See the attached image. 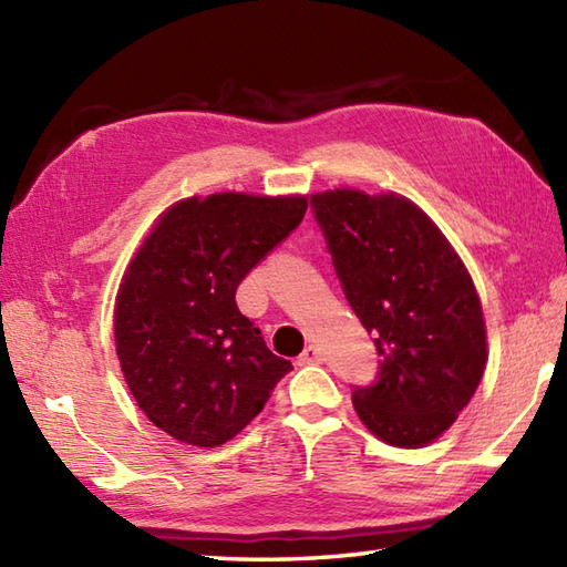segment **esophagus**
Here are the masks:
<instances>
[{
  "mask_svg": "<svg viewBox=\"0 0 567 567\" xmlns=\"http://www.w3.org/2000/svg\"><path fill=\"white\" fill-rule=\"evenodd\" d=\"M323 355L317 346H307L305 353L299 355V365H315V363H321Z\"/></svg>",
  "mask_w": 567,
  "mask_h": 567,
  "instance_id": "34e87169",
  "label": "esophagus"
}]
</instances>
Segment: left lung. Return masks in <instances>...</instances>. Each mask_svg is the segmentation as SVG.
<instances>
[{"mask_svg": "<svg viewBox=\"0 0 567 567\" xmlns=\"http://www.w3.org/2000/svg\"><path fill=\"white\" fill-rule=\"evenodd\" d=\"M355 317L375 336L380 378L353 392L363 426L424 449L473 400L487 365L483 305L465 262L431 216L396 192L311 195Z\"/></svg>", "mask_w": 567, "mask_h": 567, "instance_id": "left-lung-1", "label": "left lung"}]
</instances>
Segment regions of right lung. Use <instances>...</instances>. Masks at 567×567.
Here are the masks:
<instances>
[{
	"label": "right lung",
	"instance_id": "add662e5",
	"mask_svg": "<svg viewBox=\"0 0 567 567\" xmlns=\"http://www.w3.org/2000/svg\"><path fill=\"white\" fill-rule=\"evenodd\" d=\"M307 207V195L179 199L128 260L114 302L116 355L141 412L167 436L224 445L292 370L240 315L236 287Z\"/></svg>",
	"mask_w": 567,
	"mask_h": 567
}]
</instances>
